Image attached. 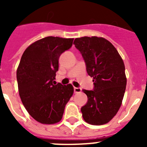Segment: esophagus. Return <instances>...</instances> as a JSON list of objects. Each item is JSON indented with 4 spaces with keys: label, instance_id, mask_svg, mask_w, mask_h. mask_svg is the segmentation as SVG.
<instances>
[{
    "label": "esophagus",
    "instance_id": "obj_1",
    "mask_svg": "<svg viewBox=\"0 0 147 147\" xmlns=\"http://www.w3.org/2000/svg\"><path fill=\"white\" fill-rule=\"evenodd\" d=\"M74 90L75 93H81L82 92V89L80 88H74Z\"/></svg>",
    "mask_w": 147,
    "mask_h": 147
}]
</instances>
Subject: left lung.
Instances as JSON below:
<instances>
[{
    "label": "left lung",
    "instance_id": "1",
    "mask_svg": "<svg viewBox=\"0 0 147 147\" xmlns=\"http://www.w3.org/2000/svg\"><path fill=\"white\" fill-rule=\"evenodd\" d=\"M74 44L82 55L94 85L93 90H82L88 98L81 108L83 119L92 125L107 124L119 111L125 93L124 61L113 45L103 37L76 38Z\"/></svg>",
    "mask_w": 147,
    "mask_h": 147
}]
</instances>
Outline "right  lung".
<instances>
[{
  "mask_svg": "<svg viewBox=\"0 0 147 147\" xmlns=\"http://www.w3.org/2000/svg\"><path fill=\"white\" fill-rule=\"evenodd\" d=\"M73 38L46 37L33 42L23 52L17 69L22 103L34 120L44 124L60 121L74 87L54 85L62 53L72 46Z\"/></svg>",
  "mask_w": 147,
  "mask_h": 147,
  "instance_id": "1",
  "label": "right lung"
}]
</instances>
